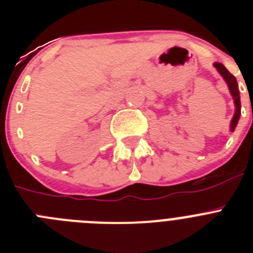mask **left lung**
Instances as JSON below:
<instances>
[{"instance_id": "1", "label": "left lung", "mask_w": 253, "mask_h": 253, "mask_svg": "<svg viewBox=\"0 0 253 253\" xmlns=\"http://www.w3.org/2000/svg\"><path fill=\"white\" fill-rule=\"evenodd\" d=\"M214 67L218 69V72L222 75V77L224 78V81L227 82L228 88L231 91V95L233 96L234 105H236V113L233 115V119L231 122V131H233L236 129L237 124H238V120H240L241 116V100H240V90H238V84H237V80L233 75H232L222 63H214Z\"/></svg>"}]
</instances>
